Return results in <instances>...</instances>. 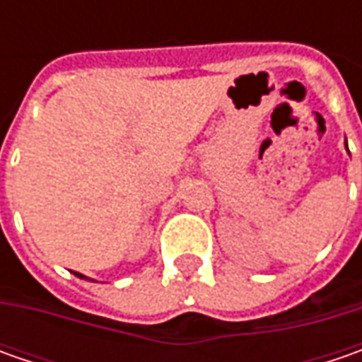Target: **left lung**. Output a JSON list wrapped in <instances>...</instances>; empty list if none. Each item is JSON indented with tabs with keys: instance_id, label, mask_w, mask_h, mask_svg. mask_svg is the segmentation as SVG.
I'll use <instances>...</instances> for the list:
<instances>
[{
	"instance_id": "8db88e82",
	"label": "left lung",
	"mask_w": 362,
	"mask_h": 362,
	"mask_svg": "<svg viewBox=\"0 0 362 362\" xmlns=\"http://www.w3.org/2000/svg\"><path fill=\"white\" fill-rule=\"evenodd\" d=\"M346 151H349V146H346Z\"/></svg>"
}]
</instances>
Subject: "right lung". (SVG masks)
Here are the masks:
<instances>
[{
  "label": "right lung",
  "instance_id": "1",
  "mask_svg": "<svg viewBox=\"0 0 362 362\" xmlns=\"http://www.w3.org/2000/svg\"><path fill=\"white\" fill-rule=\"evenodd\" d=\"M74 274H76L78 278H82V280H90V278H86V276H84V274H78V272H74ZM90 282H94V280H90Z\"/></svg>",
  "mask_w": 362,
  "mask_h": 362
}]
</instances>
